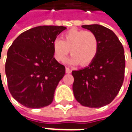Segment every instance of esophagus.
Listing matches in <instances>:
<instances>
[{"mask_svg": "<svg viewBox=\"0 0 132 132\" xmlns=\"http://www.w3.org/2000/svg\"><path fill=\"white\" fill-rule=\"evenodd\" d=\"M66 72L67 73H71V70L69 68H68V67H66Z\"/></svg>", "mask_w": 132, "mask_h": 132, "instance_id": "34e87169", "label": "esophagus"}]
</instances>
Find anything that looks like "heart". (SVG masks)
<instances>
[{
  "label": "heart",
  "mask_w": 132,
  "mask_h": 132,
  "mask_svg": "<svg viewBox=\"0 0 132 132\" xmlns=\"http://www.w3.org/2000/svg\"><path fill=\"white\" fill-rule=\"evenodd\" d=\"M55 59L63 61L66 55L71 54L68 63H79L85 66L94 61L99 50V40L92 32L77 29H71L63 35V40L55 39L53 43Z\"/></svg>",
  "instance_id": "1"
}]
</instances>
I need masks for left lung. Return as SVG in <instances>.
I'll list each match as a JSON object with an SVG mask.
<instances>
[{"label": "left lung", "instance_id": "left-lung-1", "mask_svg": "<svg viewBox=\"0 0 132 132\" xmlns=\"http://www.w3.org/2000/svg\"><path fill=\"white\" fill-rule=\"evenodd\" d=\"M99 40L97 55L87 67L73 71V92L81 105L100 108L111 103L124 79V50L118 37L102 25H82Z\"/></svg>", "mask_w": 132, "mask_h": 132}]
</instances>
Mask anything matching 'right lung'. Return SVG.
I'll use <instances>...</instances> for the list:
<instances>
[{
    "instance_id": "right-lung-1",
    "label": "right lung",
    "mask_w": 132,
    "mask_h": 132,
    "mask_svg": "<svg viewBox=\"0 0 132 132\" xmlns=\"http://www.w3.org/2000/svg\"><path fill=\"white\" fill-rule=\"evenodd\" d=\"M66 27L39 26L19 35L9 48L6 61L8 87L15 100L29 108L52 103L55 90L66 73L53 57V43Z\"/></svg>"
}]
</instances>
